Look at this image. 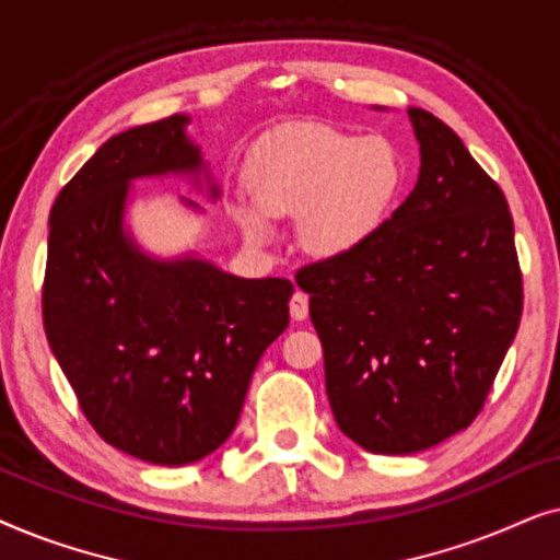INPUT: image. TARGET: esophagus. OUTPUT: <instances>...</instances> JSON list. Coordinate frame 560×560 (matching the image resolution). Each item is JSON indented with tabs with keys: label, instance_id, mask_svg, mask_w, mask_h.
<instances>
[{
	"label": "esophagus",
	"instance_id": "esophagus-1",
	"mask_svg": "<svg viewBox=\"0 0 560 560\" xmlns=\"http://www.w3.org/2000/svg\"><path fill=\"white\" fill-rule=\"evenodd\" d=\"M290 316H293V320L308 318V295L303 290H295L293 298H290Z\"/></svg>",
	"mask_w": 560,
	"mask_h": 560
}]
</instances>
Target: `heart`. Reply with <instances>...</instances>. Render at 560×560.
Wrapping results in <instances>:
<instances>
[{
    "label": "heart",
    "mask_w": 560,
    "mask_h": 560,
    "mask_svg": "<svg viewBox=\"0 0 560 560\" xmlns=\"http://www.w3.org/2000/svg\"><path fill=\"white\" fill-rule=\"evenodd\" d=\"M402 165L382 137L301 125L257 150L249 190L257 209L236 219L252 242L270 240V221L298 217V242L313 257H343L385 224L400 196Z\"/></svg>",
    "instance_id": "obj_1"
}]
</instances>
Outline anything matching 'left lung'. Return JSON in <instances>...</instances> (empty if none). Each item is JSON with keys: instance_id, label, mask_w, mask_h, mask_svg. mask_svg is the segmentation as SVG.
I'll use <instances>...</instances> for the list:
<instances>
[{"instance_id": "1", "label": "left lung", "mask_w": 560, "mask_h": 560, "mask_svg": "<svg viewBox=\"0 0 560 560\" xmlns=\"http://www.w3.org/2000/svg\"><path fill=\"white\" fill-rule=\"evenodd\" d=\"M408 117L412 194L362 247L295 272L336 423L372 454H416L469 428L523 316L502 188L439 117Z\"/></svg>"}]
</instances>
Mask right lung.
Masks as SVG:
<instances>
[{"label": "right lung", "instance_id": "add662e5", "mask_svg": "<svg viewBox=\"0 0 560 560\" xmlns=\"http://www.w3.org/2000/svg\"><path fill=\"white\" fill-rule=\"evenodd\" d=\"M188 121L173 114L114 135L66 183L50 209L43 282L45 336L83 416L114 448L160 466L194 464L232 435L293 295L285 278L152 259L125 234L129 183L201 173Z\"/></svg>", "mask_w": 560, "mask_h": 560}]
</instances>
